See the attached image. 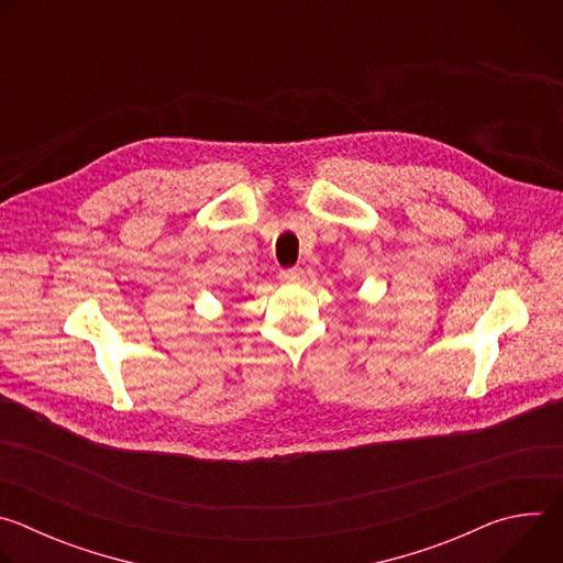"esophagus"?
Returning a JSON list of instances; mask_svg holds the SVG:
<instances>
[{
	"mask_svg": "<svg viewBox=\"0 0 563 563\" xmlns=\"http://www.w3.org/2000/svg\"><path fill=\"white\" fill-rule=\"evenodd\" d=\"M280 280L287 283V285H296V283H302L305 280V272L300 267H294V269H283L280 272Z\"/></svg>",
	"mask_w": 563,
	"mask_h": 563,
	"instance_id": "34e87169",
	"label": "esophagus"
}]
</instances>
